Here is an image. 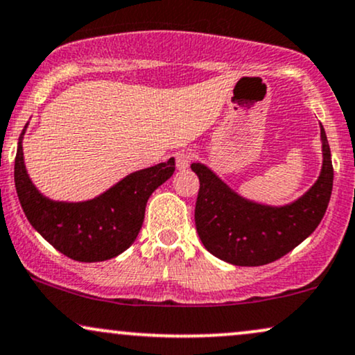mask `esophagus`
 I'll return each instance as SVG.
<instances>
[{"label": "esophagus", "instance_id": "esophagus-1", "mask_svg": "<svg viewBox=\"0 0 355 355\" xmlns=\"http://www.w3.org/2000/svg\"><path fill=\"white\" fill-rule=\"evenodd\" d=\"M193 160V152L190 150H182L175 155V162H177V168L178 170H187Z\"/></svg>", "mask_w": 355, "mask_h": 355}]
</instances>
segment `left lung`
I'll list each match as a JSON object with an SVG mask.
<instances>
[{"label":"left lung","instance_id":"left-lung-1","mask_svg":"<svg viewBox=\"0 0 355 355\" xmlns=\"http://www.w3.org/2000/svg\"><path fill=\"white\" fill-rule=\"evenodd\" d=\"M322 166L314 185L291 203L264 205L226 185L210 166L191 164L200 190L195 225L203 246L234 266H263L294 250L321 223L332 193L331 148L321 125Z\"/></svg>","mask_w":355,"mask_h":355}]
</instances>
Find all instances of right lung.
Here are the masks:
<instances>
[{
	"label": "right lung",
	"instance_id": "1",
	"mask_svg": "<svg viewBox=\"0 0 355 355\" xmlns=\"http://www.w3.org/2000/svg\"><path fill=\"white\" fill-rule=\"evenodd\" d=\"M28 127V123H26ZM19 135L15 185L21 208L34 230L67 258L97 263L115 258L135 241L148 198L175 172V159L137 170L85 202H58L44 196L29 178Z\"/></svg>",
	"mask_w": 355,
	"mask_h": 355
}]
</instances>
